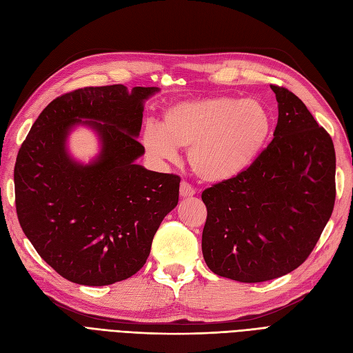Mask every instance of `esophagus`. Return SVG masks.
Instances as JSON below:
<instances>
[{
    "instance_id": "34e87169",
    "label": "esophagus",
    "mask_w": 353,
    "mask_h": 353,
    "mask_svg": "<svg viewBox=\"0 0 353 353\" xmlns=\"http://www.w3.org/2000/svg\"><path fill=\"white\" fill-rule=\"evenodd\" d=\"M179 194H181V197H191V196L196 194V190L191 187L188 183H185V181H183V183H181V187H179Z\"/></svg>"
}]
</instances>
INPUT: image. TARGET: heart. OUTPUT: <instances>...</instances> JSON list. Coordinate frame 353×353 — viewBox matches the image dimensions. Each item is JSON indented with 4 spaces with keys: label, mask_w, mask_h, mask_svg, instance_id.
<instances>
[{
    "label": "heart",
    "mask_w": 353,
    "mask_h": 353,
    "mask_svg": "<svg viewBox=\"0 0 353 353\" xmlns=\"http://www.w3.org/2000/svg\"><path fill=\"white\" fill-rule=\"evenodd\" d=\"M272 132V114L254 99L205 97L179 101L163 112V122L148 121L145 152L174 160L188 148V162L208 183H223L245 172L259 157Z\"/></svg>",
    "instance_id": "heart-1"
}]
</instances>
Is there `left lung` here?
Returning a JSON list of instances; mask_svg holds the SVG:
<instances>
[{"instance_id": "1", "label": "left lung", "mask_w": 353, "mask_h": 353, "mask_svg": "<svg viewBox=\"0 0 353 353\" xmlns=\"http://www.w3.org/2000/svg\"><path fill=\"white\" fill-rule=\"evenodd\" d=\"M279 101L274 140L241 175L206 188L203 258L240 283L279 279L301 266L333 213L336 153L303 101L271 85Z\"/></svg>"}]
</instances>
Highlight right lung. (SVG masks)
Returning a JSON list of instances; mask_svg holds the SVG:
<instances>
[{
  "label": "right lung",
  "instance_id": "1",
  "mask_svg": "<svg viewBox=\"0 0 353 353\" xmlns=\"http://www.w3.org/2000/svg\"><path fill=\"white\" fill-rule=\"evenodd\" d=\"M159 88L87 87L63 94L38 116L14 166L17 218L38 254L63 279L109 285L140 271L154 234L178 205L174 174L137 165L144 101ZM77 124L99 134L102 152L88 165L65 148Z\"/></svg>",
  "mask_w": 353,
  "mask_h": 353
}]
</instances>
